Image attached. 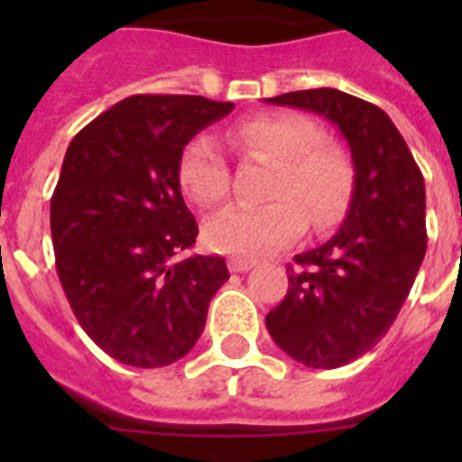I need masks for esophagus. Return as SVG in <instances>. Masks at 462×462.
I'll return each instance as SVG.
<instances>
[{"mask_svg":"<svg viewBox=\"0 0 462 462\" xmlns=\"http://www.w3.org/2000/svg\"><path fill=\"white\" fill-rule=\"evenodd\" d=\"M227 266H230L232 273H246V271H252V268H254V261L230 259V261H227Z\"/></svg>","mask_w":462,"mask_h":462,"instance_id":"obj_1","label":"esophagus"}]
</instances>
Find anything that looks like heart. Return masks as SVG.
<instances>
[{
  "label": "heart",
  "mask_w": 462,
  "mask_h": 462,
  "mask_svg": "<svg viewBox=\"0 0 462 462\" xmlns=\"http://www.w3.org/2000/svg\"><path fill=\"white\" fill-rule=\"evenodd\" d=\"M230 143L245 155L273 162L263 206H227L203 225V242L232 256H261L295 242L307 217L326 230L343 220L355 191L350 155L321 141V129L297 115H256L230 129ZM177 177L184 194L201 206H216L227 196L230 170L210 136H194L181 148Z\"/></svg>",
  "instance_id": "obj_1"
}]
</instances>
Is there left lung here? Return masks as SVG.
Masks as SVG:
<instances>
[{"label":"left lung","instance_id":"left-lung-1","mask_svg":"<svg viewBox=\"0 0 462 462\" xmlns=\"http://www.w3.org/2000/svg\"><path fill=\"white\" fill-rule=\"evenodd\" d=\"M321 115L340 129L355 191L340 230L288 266V295L266 328L290 357L336 369L365 355L393 326L427 252L424 177L386 112L336 88L266 97Z\"/></svg>","mask_w":462,"mask_h":462}]
</instances>
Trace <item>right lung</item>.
Segmentation results:
<instances>
[{
    "instance_id": "1",
    "label": "right lung",
    "mask_w": 462,
    "mask_h": 462,
    "mask_svg": "<svg viewBox=\"0 0 462 462\" xmlns=\"http://www.w3.org/2000/svg\"><path fill=\"white\" fill-rule=\"evenodd\" d=\"M232 110L201 96H132L69 143L50 201L57 275L81 328L122 365L184 357L230 278L223 256L180 259L199 225L177 162Z\"/></svg>"
}]
</instances>
